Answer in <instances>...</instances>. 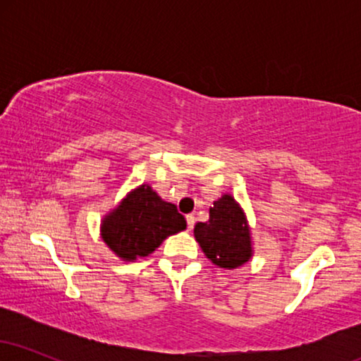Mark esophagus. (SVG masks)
<instances>
[{
  "label": "esophagus",
  "mask_w": 361,
  "mask_h": 361,
  "mask_svg": "<svg viewBox=\"0 0 361 361\" xmlns=\"http://www.w3.org/2000/svg\"><path fill=\"white\" fill-rule=\"evenodd\" d=\"M186 224H188V229H193V226H195V215H192V214L186 215Z\"/></svg>",
  "instance_id": "1"
}]
</instances>
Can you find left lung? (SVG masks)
<instances>
[{
    "mask_svg": "<svg viewBox=\"0 0 361 361\" xmlns=\"http://www.w3.org/2000/svg\"><path fill=\"white\" fill-rule=\"evenodd\" d=\"M193 233L207 258L217 267L234 270L251 258V234L246 215L231 195L214 202L209 221L198 222Z\"/></svg>",
    "mask_w": 361,
    "mask_h": 361,
    "instance_id": "left-lung-1",
    "label": "left lung"
}]
</instances>
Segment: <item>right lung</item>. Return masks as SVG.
Here are the masks:
<instances>
[{"label":"right lung","mask_w":361,"mask_h":361,"mask_svg":"<svg viewBox=\"0 0 361 361\" xmlns=\"http://www.w3.org/2000/svg\"><path fill=\"white\" fill-rule=\"evenodd\" d=\"M185 227L176 205L164 202L149 185H140L103 219L102 238L118 258L134 261L151 255L168 235Z\"/></svg>","instance_id":"obj_1"}]
</instances>
